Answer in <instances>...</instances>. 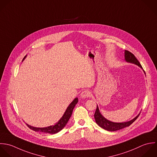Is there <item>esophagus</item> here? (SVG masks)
Returning a JSON list of instances; mask_svg holds the SVG:
<instances>
[{"label":"esophagus","mask_w":157,"mask_h":157,"mask_svg":"<svg viewBox=\"0 0 157 157\" xmlns=\"http://www.w3.org/2000/svg\"><path fill=\"white\" fill-rule=\"evenodd\" d=\"M91 95V92L89 90H85L84 91H82L81 94V97L82 98H88Z\"/></svg>","instance_id":"1"}]
</instances>
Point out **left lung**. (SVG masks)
Wrapping results in <instances>:
<instances>
[{"mask_svg": "<svg viewBox=\"0 0 157 157\" xmlns=\"http://www.w3.org/2000/svg\"><path fill=\"white\" fill-rule=\"evenodd\" d=\"M125 59L127 62L135 63L137 65H138L140 67L143 68L141 65L140 64V62L138 60V59L136 58L135 55L132 54L131 52L125 50ZM140 114H139L135 118H134L133 120L127 122H123V123H116L111 122L107 119H106L100 113L98 107L97 106V109L95 111V113L94 114V117L96 121V123L101 128L109 131V132H114L117 131L121 129H122L125 127H128L130 125H132L139 117Z\"/></svg>", "mask_w": 157, "mask_h": 157, "instance_id": "8db88e82", "label": "left lung"}]
</instances>
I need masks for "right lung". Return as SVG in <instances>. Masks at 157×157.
Segmentation results:
<instances>
[{
	"label": "right lung",
	"mask_w": 157,
	"mask_h": 157,
	"mask_svg": "<svg viewBox=\"0 0 157 157\" xmlns=\"http://www.w3.org/2000/svg\"><path fill=\"white\" fill-rule=\"evenodd\" d=\"M25 56L24 57L23 60L25 59ZM78 102V98H76L68 106L67 108L66 111L65 112L63 116L62 117L60 120L54 125L49 126L48 127H44V128H36L32 127L28 124H26L27 126L30 128L31 130L35 131V132H42V133H49V134H54L56 133H58L60 132L61 130L63 128V127L66 125L67 124L69 119L70 118L72 112L73 110V108H75V105L77 104Z\"/></svg>",
	"instance_id": "right-lung-1"
}]
</instances>
